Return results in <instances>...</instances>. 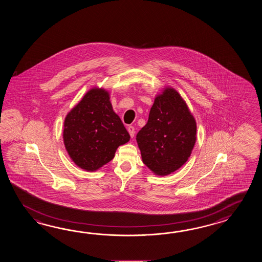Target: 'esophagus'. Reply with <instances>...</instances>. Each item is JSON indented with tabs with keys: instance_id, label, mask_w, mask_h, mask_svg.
<instances>
[{
	"instance_id": "obj_1",
	"label": "esophagus",
	"mask_w": 262,
	"mask_h": 262,
	"mask_svg": "<svg viewBox=\"0 0 262 262\" xmlns=\"http://www.w3.org/2000/svg\"><path fill=\"white\" fill-rule=\"evenodd\" d=\"M127 131H128L130 137H131V138H133L134 135H135V128H134V126H132V125H129V126H127Z\"/></svg>"
}]
</instances>
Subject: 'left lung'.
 Listing matches in <instances>:
<instances>
[{
	"label": "left lung",
	"instance_id": "obj_1",
	"mask_svg": "<svg viewBox=\"0 0 262 262\" xmlns=\"http://www.w3.org/2000/svg\"><path fill=\"white\" fill-rule=\"evenodd\" d=\"M195 140L196 123L186 102L172 87L163 88L137 135L142 161L157 176L169 175L188 160Z\"/></svg>",
	"mask_w": 262,
	"mask_h": 262
}]
</instances>
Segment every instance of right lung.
Wrapping results in <instances>:
<instances>
[{
	"label": "right lung",
	"mask_w": 262,
	"mask_h": 262,
	"mask_svg": "<svg viewBox=\"0 0 262 262\" xmlns=\"http://www.w3.org/2000/svg\"><path fill=\"white\" fill-rule=\"evenodd\" d=\"M62 139L75 165L93 172L112 161L118 147L127 143L130 136L113 111L110 92L96 86L67 112Z\"/></svg>",
	"instance_id": "obj_1"
}]
</instances>
